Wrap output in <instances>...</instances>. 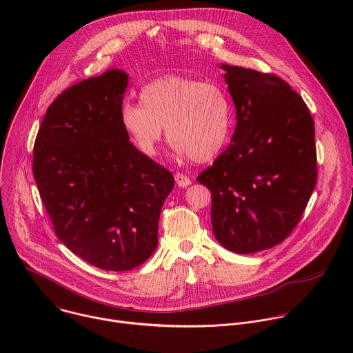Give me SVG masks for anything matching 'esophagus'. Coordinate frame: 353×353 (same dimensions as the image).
Listing matches in <instances>:
<instances>
[{"label":"esophagus","mask_w":353,"mask_h":353,"mask_svg":"<svg viewBox=\"0 0 353 353\" xmlns=\"http://www.w3.org/2000/svg\"><path fill=\"white\" fill-rule=\"evenodd\" d=\"M174 180H176V184L179 187H183V188H185V187H188L191 184V180L185 174H183V173H176L174 174Z\"/></svg>","instance_id":"esophagus-1"}]
</instances>
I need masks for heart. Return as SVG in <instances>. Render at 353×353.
Returning <instances> with one entry per match:
<instances>
[{"mask_svg": "<svg viewBox=\"0 0 353 353\" xmlns=\"http://www.w3.org/2000/svg\"><path fill=\"white\" fill-rule=\"evenodd\" d=\"M120 124L145 157H155L166 127L177 154L207 162L229 137L232 108L221 85L168 75L141 89L139 105L123 103Z\"/></svg>", "mask_w": 353, "mask_h": 353, "instance_id": "b5f03b06", "label": "heart"}]
</instances>
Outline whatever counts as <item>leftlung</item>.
<instances>
[{"label": "left lung", "instance_id": "8db88e82", "mask_svg": "<svg viewBox=\"0 0 353 353\" xmlns=\"http://www.w3.org/2000/svg\"><path fill=\"white\" fill-rule=\"evenodd\" d=\"M236 108L230 145L196 180L212 194L216 240L237 254L282 243L317 181L314 121L282 78L222 64Z\"/></svg>", "mask_w": 353, "mask_h": 353}]
</instances>
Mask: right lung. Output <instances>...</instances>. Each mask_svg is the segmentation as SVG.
I'll use <instances>...</instances> for the list:
<instances>
[{
  "instance_id": "1",
  "label": "right lung",
  "mask_w": 353,
  "mask_h": 353,
  "mask_svg": "<svg viewBox=\"0 0 353 353\" xmlns=\"http://www.w3.org/2000/svg\"><path fill=\"white\" fill-rule=\"evenodd\" d=\"M128 75L109 70L48 106L33 148V176L57 237L83 261L128 271L158 245L173 174L142 155L120 124Z\"/></svg>"
}]
</instances>
